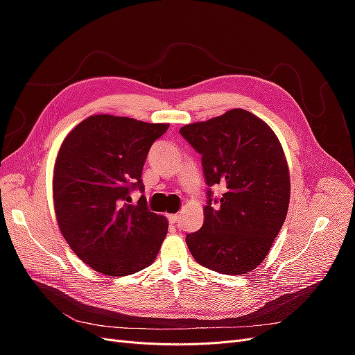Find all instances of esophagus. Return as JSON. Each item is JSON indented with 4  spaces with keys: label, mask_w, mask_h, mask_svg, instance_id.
Segmentation results:
<instances>
[{
    "label": "esophagus",
    "mask_w": 355,
    "mask_h": 355,
    "mask_svg": "<svg viewBox=\"0 0 355 355\" xmlns=\"http://www.w3.org/2000/svg\"><path fill=\"white\" fill-rule=\"evenodd\" d=\"M178 219H179V216H178L176 213H175V214H168V220H170V223H176V222H178Z\"/></svg>",
    "instance_id": "esophagus-1"
}]
</instances>
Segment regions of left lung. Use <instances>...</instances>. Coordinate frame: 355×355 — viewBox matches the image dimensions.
<instances>
[{
    "label": "left lung",
    "mask_w": 355,
    "mask_h": 355,
    "mask_svg": "<svg viewBox=\"0 0 355 355\" xmlns=\"http://www.w3.org/2000/svg\"><path fill=\"white\" fill-rule=\"evenodd\" d=\"M179 132L201 154L207 185L225 189L218 206L207 192L202 227L187 235L191 254L220 274L256 270L283 227L290 201V171L277 135L240 108Z\"/></svg>",
    "instance_id": "8db88e82"
}]
</instances>
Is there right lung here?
<instances>
[{"instance_id":"add662e5","label":"right lung","mask_w":355,"mask_h":355,"mask_svg":"<svg viewBox=\"0 0 355 355\" xmlns=\"http://www.w3.org/2000/svg\"><path fill=\"white\" fill-rule=\"evenodd\" d=\"M168 125L98 114L63 139L53 170V206L63 239L94 271L124 277L154 262L168 222L148 210L145 197L132 204L128 194L144 191L148 151Z\"/></svg>"}]
</instances>
